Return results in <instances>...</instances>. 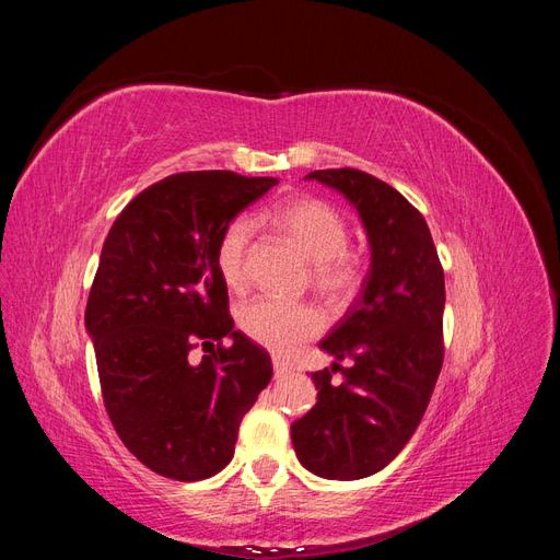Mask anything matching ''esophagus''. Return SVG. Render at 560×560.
Here are the masks:
<instances>
[{
	"label": "esophagus",
	"mask_w": 560,
	"mask_h": 560,
	"mask_svg": "<svg viewBox=\"0 0 560 560\" xmlns=\"http://www.w3.org/2000/svg\"><path fill=\"white\" fill-rule=\"evenodd\" d=\"M273 371H276V378H282V376L290 374L292 366L287 364L284 360H280V358H273Z\"/></svg>",
	"instance_id": "obj_1"
}]
</instances>
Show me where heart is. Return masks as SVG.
<instances>
[{
    "instance_id": "1",
    "label": "heart",
    "mask_w": 560,
    "mask_h": 560,
    "mask_svg": "<svg viewBox=\"0 0 560 560\" xmlns=\"http://www.w3.org/2000/svg\"><path fill=\"white\" fill-rule=\"evenodd\" d=\"M273 224L282 238L313 264L311 282L322 296L334 303L352 296L362 280V261L346 249L348 224L329 202L317 198L290 200L273 214ZM249 241L252 222L247 217H235L217 241L219 278L233 292L245 290L247 284ZM238 325L254 343L276 354H290L322 331V317L308 303L254 299L241 308Z\"/></svg>"
}]
</instances>
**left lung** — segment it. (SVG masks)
Wrapping results in <instances>:
<instances>
[{"label":"left lung","instance_id":"8db88e82","mask_svg":"<svg viewBox=\"0 0 560 560\" xmlns=\"http://www.w3.org/2000/svg\"><path fill=\"white\" fill-rule=\"evenodd\" d=\"M343 194L366 229L371 266L362 294L319 348L331 369L311 374L317 404L292 422L299 463L354 481L393 463L420 425L444 362V268L422 214L393 186L354 167L315 171ZM350 359L343 370L337 364ZM341 370V384L330 381Z\"/></svg>","mask_w":560,"mask_h":560}]
</instances>
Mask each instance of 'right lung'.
Returning <instances> with one entry per match:
<instances>
[{
  "instance_id": "1",
  "label": "right lung",
  "mask_w": 560,
  "mask_h": 560,
  "mask_svg": "<svg viewBox=\"0 0 560 560\" xmlns=\"http://www.w3.org/2000/svg\"><path fill=\"white\" fill-rule=\"evenodd\" d=\"M276 184L229 171L171 175L128 202L103 245L83 322L114 430L161 477L222 471L273 376L268 352L233 329L214 249L224 226ZM212 340L218 350L200 363L188 358Z\"/></svg>"
}]
</instances>
